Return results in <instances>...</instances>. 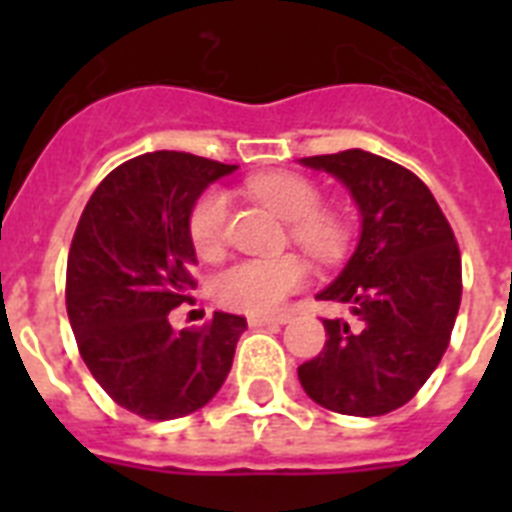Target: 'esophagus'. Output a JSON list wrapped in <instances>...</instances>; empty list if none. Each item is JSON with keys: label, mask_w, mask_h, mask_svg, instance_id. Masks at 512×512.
<instances>
[{"label": "esophagus", "mask_w": 512, "mask_h": 512, "mask_svg": "<svg viewBox=\"0 0 512 512\" xmlns=\"http://www.w3.org/2000/svg\"><path fill=\"white\" fill-rule=\"evenodd\" d=\"M289 321L287 313H281V316H249V327H284Z\"/></svg>", "instance_id": "1"}]
</instances>
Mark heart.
<instances>
[{"instance_id":"1","label":"heart","mask_w":512,"mask_h":512,"mask_svg":"<svg viewBox=\"0 0 512 512\" xmlns=\"http://www.w3.org/2000/svg\"><path fill=\"white\" fill-rule=\"evenodd\" d=\"M249 193L289 220L292 239L319 260H332L345 244V225L337 215L319 209V188L300 175L273 172L249 180ZM231 199L223 188H209L196 199L188 217V236L201 260H217L225 249V225ZM308 265L295 255L247 257L228 265L212 281L215 300L249 316H271L292 292L305 287Z\"/></svg>"}]
</instances>
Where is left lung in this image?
Returning <instances> with one entry per match:
<instances>
[{"mask_svg":"<svg viewBox=\"0 0 512 512\" xmlns=\"http://www.w3.org/2000/svg\"><path fill=\"white\" fill-rule=\"evenodd\" d=\"M300 164L348 188L361 233L345 268L316 295L345 305L353 321L324 319L327 345L297 377L324 409L388 414L414 398L449 345L462 297L460 249L428 185L401 164L361 148Z\"/></svg>","mask_w":512,"mask_h":512,"instance_id":"1","label":"left lung"}]
</instances>
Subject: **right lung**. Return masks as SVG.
<instances>
[{"mask_svg": "<svg viewBox=\"0 0 512 512\" xmlns=\"http://www.w3.org/2000/svg\"><path fill=\"white\" fill-rule=\"evenodd\" d=\"M233 170L183 151L143 154L95 188L76 225L66 271L76 345L100 388L146 420L207 406L247 329L244 316L223 311L199 329L170 324L193 287V204Z\"/></svg>", "mask_w": 512, "mask_h": 512, "instance_id": "right-lung-1", "label": "right lung"}]
</instances>
